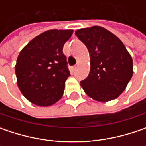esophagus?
Wrapping results in <instances>:
<instances>
[{
  "instance_id": "1",
  "label": "esophagus",
  "mask_w": 146,
  "mask_h": 146,
  "mask_svg": "<svg viewBox=\"0 0 146 146\" xmlns=\"http://www.w3.org/2000/svg\"><path fill=\"white\" fill-rule=\"evenodd\" d=\"M77 67H78V65H76V66H73V70H76Z\"/></svg>"
}]
</instances>
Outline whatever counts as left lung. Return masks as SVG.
<instances>
[{
    "label": "left lung",
    "mask_w": 146,
    "mask_h": 146,
    "mask_svg": "<svg viewBox=\"0 0 146 146\" xmlns=\"http://www.w3.org/2000/svg\"><path fill=\"white\" fill-rule=\"evenodd\" d=\"M90 56V72L80 81L85 93L98 102H108L123 93L133 74L131 55L120 40L106 28L93 26L76 31Z\"/></svg>",
    "instance_id": "left-lung-1"
}]
</instances>
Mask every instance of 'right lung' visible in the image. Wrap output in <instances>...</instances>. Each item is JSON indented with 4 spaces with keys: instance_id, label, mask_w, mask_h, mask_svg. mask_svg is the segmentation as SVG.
Instances as JSON below:
<instances>
[{
    "instance_id": "1",
    "label": "right lung",
    "mask_w": 146,
    "mask_h": 146,
    "mask_svg": "<svg viewBox=\"0 0 146 146\" xmlns=\"http://www.w3.org/2000/svg\"><path fill=\"white\" fill-rule=\"evenodd\" d=\"M72 33L73 30H48L21 50L15 66L17 84L31 103L48 106L62 97L70 76L62 48Z\"/></svg>"
}]
</instances>
